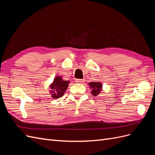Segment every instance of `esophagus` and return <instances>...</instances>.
<instances>
[{
	"mask_svg": "<svg viewBox=\"0 0 155 155\" xmlns=\"http://www.w3.org/2000/svg\"><path fill=\"white\" fill-rule=\"evenodd\" d=\"M84 81H85L84 79H76V83H83Z\"/></svg>",
	"mask_w": 155,
	"mask_h": 155,
	"instance_id": "1",
	"label": "esophagus"
}]
</instances>
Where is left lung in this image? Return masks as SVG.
<instances>
[{
	"instance_id": "left-lung-1",
	"label": "left lung",
	"mask_w": 155,
	"mask_h": 155,
	"mask_svg": "<svg viewBox=\"0 0 155 155\" xmlns=\"http://www.w3.org/2000/svg\"><path fill=\"white\" fill-rule=\"evenodd\" d=\"M91 90V93L94 96H97L102 91L103 85L101 82L92 81L88 83Z\"/></svg>"
}]
</instances>
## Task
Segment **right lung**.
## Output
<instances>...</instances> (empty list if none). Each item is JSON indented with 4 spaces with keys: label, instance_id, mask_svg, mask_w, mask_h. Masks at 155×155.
Returning <instances> with one entry per match:
<instances>
[{
    "label": "right lung",
    "instance_id": "add662e5",
    "mask_svg": "<svg viewBox=\"0 0 155 155\" xmlns=\"http://www.w3.org/2000/svg\"><path fill=\"white\" fill-rule=\"evenodd\" d=\"M69 83V80H64L61 76H55L53 82L49 86V92L51 97L54 98V99H58V98L62 97L64 95V92H66Z\"/></svg>",
    "mask_w": 155,
    "mask_h": 155
}]
</instances>
